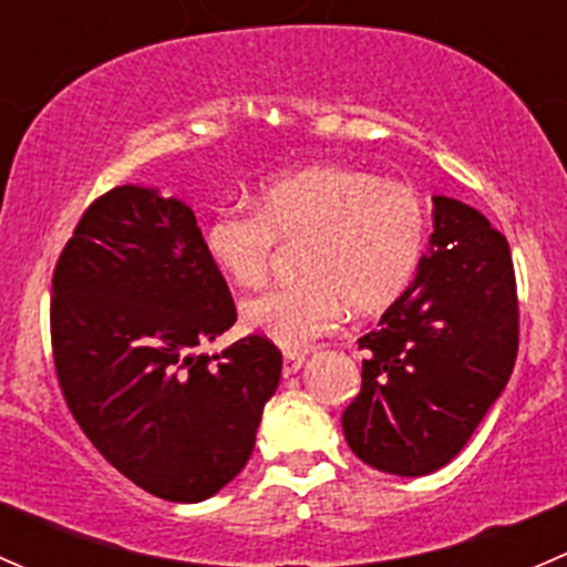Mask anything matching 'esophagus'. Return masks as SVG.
I'll return each instance as SVG.
<instances>
[{
	"mask_svg": "<svg viewBox=\"0 0 567 567\" xmlns=\"http://www.w3.org/2000/svg\"><path fill=\"white\" fill-rule=\"evenodd\" d=\"M301 364H305V353H299V351H285V359H282V373H285V375L299 373Z\"/></svg>",
	"mask_w": 567,
	"mask_h": 567,
	"instance_id": "esophagus-1",
	"label": "esophagus"
}]
</instances>
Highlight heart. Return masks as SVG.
Returning <instances> with one entry per match:
<instances>
[{
  "mask_svg": "<svg viewBox=\"0 0 567 567\" xmlns=\"http://www.w3.org/2000/svg\"><path fill=\"white\" fill-rule=\"evenodd\" d=\"M427 236V210L414 186L381 181L346 164H312L274 175L255 208L221 205L205 227L214 266L241 288H260L277 244L301 241L299 282L244 305V323L282 348H305L337 329L346 307L375 316L414 279Z\"/></svg>",
  "mask_w": 567,
  "mask_h": 567,
  "instance_id": "1",
  "label": "heart"
}]
</instances>
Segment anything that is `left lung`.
<instances>
[{
  "label": "left lung",
  "instance_id": "1",
  "mask_svg": "<svg viewBox=\"0 0 567 567\" xmlns=\"http://www.w3.org/2000/svg\"><path fill=\"white\" fill-rule=\"evenodd\" d=\"M433 205L431 255L379 329L359 337L362 390L342 411L353 455L400 477L431 474L461 453L518 357L507 238L458 199Z\"/></svg>",
  "mask_w": 567,
  "mask_h": 567
}]
</instances>
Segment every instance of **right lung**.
Wrapping results in <instances>:
<instances>
[{
	"label": "right lung",
	"mask_w": 567,
	"mask_h": 567,
	"mask_svg": "<svg viewBox=\"0 0 567 567\" xmlns=\"http://www.w3.org/2000/svg\"><path fill=\"white\" fill-rule=\"evenodd\" d=\"M49 318L62 398L131 483L203 502L247 466L282 353L257 331L199 353L238 312L188 205L140 186L93 199L54 266Z\"/></svg>",
	"instance_id": "obj_1"
}]
</instances>
